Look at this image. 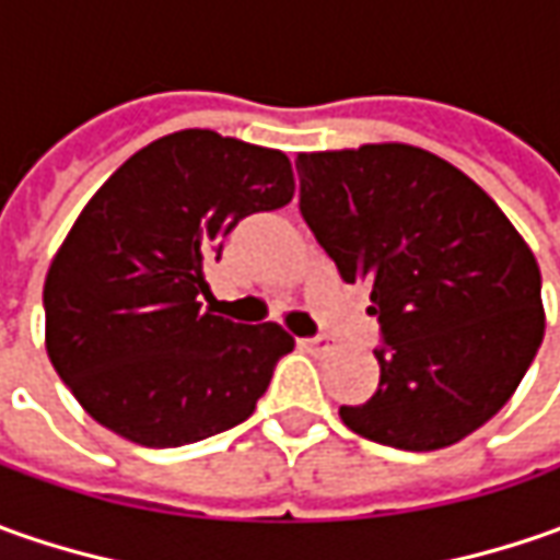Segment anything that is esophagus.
<instances>
[{
	"instance_id": "esophagus-1",
	"label": "esophagus",
	"mask_w": 560,
	"mask_h": 560,
	"mask_svg": "<svg viewBox=\"0 0 560 560\" xmlns=\"http://www.w3.org/2000/svg\"><path fill=\"white\" fill-rule=\"evenodd\" d=\"M302 346L312 352V355H327L330 352V339L327 336H314V339H302Z\"/></svg>"
}]
</instances>
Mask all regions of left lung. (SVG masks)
<instances>
[{
	"label": "left lung",
	"mask_w": 560,
	"mask_h": 560,
	"mask_svg": "<svg viewBox=\"0 0 560 560\" xmlns=\"http://www.w3.org/2000/svg\"><path fill=\"white\" fill-rule=\"evenodd\" d=\"M299 208L383 330L376 393L342 423L405 452L455 445L527 374L546 334L542 280L505 211L408 142L299 152Z\"/></svg>",
	"instance_id": "obj_1"
}]
</instances>
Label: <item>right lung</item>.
Here are the masks:
<instances>
[{"mask_svg": "<svg viewBox=\"0 0 560 560\" xmlns=\"http://www.w3.org/2000/svg\"><path fill=\"white\" fill-rule=\"evenodd\" d=\"M280 149L177 130L130 155L55 252L43 305L46 352L112 433L174 448L243 423L292 352L280 324L205 312V268L246 214L290 205Z\"/></svg>", "mask_w": 560, "mask_h": 560, "instance_id": "right-lung-1", "label": "right lung"}]
</instances>
